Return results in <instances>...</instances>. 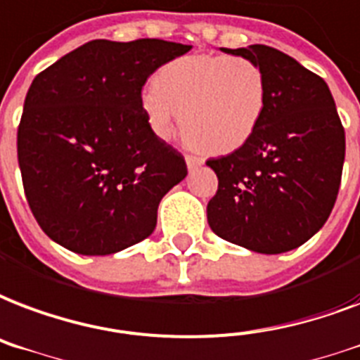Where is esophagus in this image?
<instances>
[{
  "mask_svg": "<svg viewBox=\"0 0 360 360\" xmlns=\"http://www.w3.org/2000/svg\"><path fill=\"white\" fill-rule=\"evenodd\" d=\"M185 162H186V168H188V172H192V169H198L200 166L204 164L202 158H198V156H191V155L186 156Z\"/></svg>",
  "mask_w": 360,
  "mask_h": 360,
  "instance_id": "34e87169",
  "label": "esophagus"
}]
</instances>
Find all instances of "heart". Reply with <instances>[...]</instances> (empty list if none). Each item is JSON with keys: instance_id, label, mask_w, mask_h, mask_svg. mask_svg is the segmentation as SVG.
I'll list each match as a JSON object with an SVG mask.
<instances>
[{"instance_id": "obj_1", "label": "heart", "mask_w": 360, "mask_h": 360, "mask_svg": "<svg viewBox=\"0 0 360 360\" xmlns=\"http://www.w3.org/2000/svg\"><path fill=\"white\" fill-rule=\"evenodd\" d=\"M268 101L264 71L255 60L192 54L164 64L141 94V111L156 137L168 141L181 120L192 147L234 153L259 130Z\"/></svg>"}]
</instances>
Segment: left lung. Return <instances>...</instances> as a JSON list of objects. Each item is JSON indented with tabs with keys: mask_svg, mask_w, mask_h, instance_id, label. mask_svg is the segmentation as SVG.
Instances as JSON below:
<instances>
[{
	"mask_svg": "<svg viewBox=\"0 0 360 360\" xmlns=\"http://www.w3.org/2000/svg\"><path fill=\"white\" fill-rule=\"evenodd\" d=\"M262 68L268 101L259 130L232 155L207 160L219 179L207 223L219 238L278 255L317 234L338 196L345 134L319 75L266 45L221 49Z\"/></svg>",
	"mask_w": 360,
	"mask_h": 360,
	"instance_id": "left-lung-1",
	"label": "left lung"
}]
</instances>
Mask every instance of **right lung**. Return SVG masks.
<instances>
[{"instance_id": "add662e5", "label": "right lung", "mask_w": 360, "mask_h": 360, "mask_svg": "<svg viewBox=\"0 0 360 360\" xmlns=\"http://www.w3.org/2000/svg\"><path fill=\"white\" fill-rule=\"evenodd\" d=\"M191 49L94 39L35 77L16 147L30 210L52 241L94 257L153 234L158 204L186 164L147 124L141 89Z\"/></svg>"}]
</instances>
